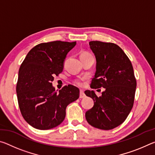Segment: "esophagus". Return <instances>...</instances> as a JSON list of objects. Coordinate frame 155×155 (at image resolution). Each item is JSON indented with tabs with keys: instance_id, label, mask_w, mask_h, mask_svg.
I'll list each match as a JSON object with an SVG mask.
<instances>
[{
	"instance_id": "1",
	"label": "esophagus",
	"mask_w": 155,
	"mask_h": 155,
	"mask_svg": "<svg viewBox=\"0 0 155 155\" xmlns=\"http://www.w3.org/2000/svg\"><path fill=\"white\" fill-rule=\"evenodd\" d=\"M79 97H80V98H85V94H84V91L82 90H80V96H79Z\"/></svg>"
}]
</instances>
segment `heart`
I'll return each instance as SVG.
<instances>
[{"label":"heart","instance_id":"1","mask_svg":"<svg viewBox=\"0 0 155 155\" xmlns=\"http://www.w3.org/2000/svg\"><path fill=\"white\" fill-rule=\"evenodd\" d=\"M87 54H90L87 53V52H83L82 54H81V56L82 55H87ZM85 79V78H77L74 81V83L75 85H78V86H82L83 85V81Z\"/></svg>","mask_w":155,"mask_h":155}]
</instances>
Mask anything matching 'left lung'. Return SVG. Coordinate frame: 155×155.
I'll list each match as a JSON object with an SVG mask.
<instances>
[{
	"mask_svg": "<svg viewBox=\"0 0 155 155\" xmlns=\"http://www.w3.org/2000/svg\"><path fill=\"white\" fill-rule=\"evenodd\" d=\"M89 44L96 59V71L90 87L105 90L99 97L93 90L85 91L94 103L85 113V118L94 127L111 130L122 124L133 108L137 86L133 68L116 44L100 41Z\"/></svg>",
	"mask_w": 155,
	"mask_h": 155,
	"instance_id": "left-lung-1",
	"label": "left lung"
}]
</instances>
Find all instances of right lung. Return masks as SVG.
<instances>
[{"instance_id":"right-lung-1","label":"right lung","mask_w":155,"mask_h":155,"mask_svg":"<svg viewBox=\"0 0 155 155\" xmlns=\"http://www.w3.org/2000/svg\"><path fill=\"white\" fill-rule=\"evenodd\" d=\"M76 44L61 41L38 44L21 64L16 85L18 104L24 119L33 128L57 127L65 119L67 106L79 97V90L74 85L64 86L57 92L52 84Z\"/></svg>"}]
</instances>
